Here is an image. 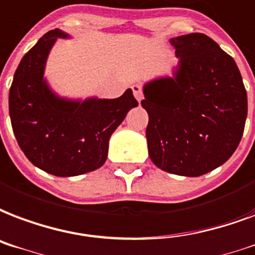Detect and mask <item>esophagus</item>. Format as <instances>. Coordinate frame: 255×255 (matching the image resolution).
<instances>
[{
	"mask_svg": "<svg viewBox=\"0 0 255 255\" xmlns=\"http://www.w3.org/2000/svg\"><path fill=\"white\" fill-rule=\"evenodd\" d=\"M131 89H132V92H133V96H135L136 100L140 103L141 100H143V89H141V85L133 84L131 87Z\"/></svg>",
	"mask_w": 255,
	"mask_h": 255,
	"instance_id": "obj_1",
	"label": "esophagus"
}]
</instances>
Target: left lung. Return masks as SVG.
<instances>
[{
  "mask_svg": "<svg viewBox=\"0 0 255 255\" xmlns=\"http://www.w3.org/2000/svg\"><path fill=\"white\" fill-rule=\"evenodd\" d=\"M179 58L172 77L144 85L141 107L153 164L201 176L222 166L244 135L248 95L234 58L203 33L171 38Z\"/></svg>",
  "mask_w": 255,
  "mask_h": 255,
  "instance_id": "left-lung-1",
  "label": "left lung"
}]
</instances>
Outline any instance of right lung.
<instances>
[{
  "mask_svg": "<svg viewBox=\"0 0 255 255\" xmlns=\"http://www.w3.org/2000/svg\"><path fill=\"white\" fill-rule=\"evenodd\" d=\"M67 33H45L25 54L9 91V115L19 148L38 168L56 176H76L104 164L111 135L131 108V89L118 99L84 102L58 97L44 79L48 54Z\"/></svg>",
  "mask_w": 255,
  "mask_h": 255,
  "instance_id": "1",
  "label": "right lung"
}]
</instances>
